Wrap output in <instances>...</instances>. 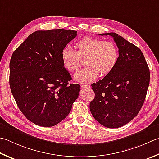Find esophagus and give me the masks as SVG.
<instances>
[{
  "mask_svg": "<svg viewBox=\"0 0 159 159\" xmlns=\"http://www.w3.org/2000/svg\"><path fill=\"white\" fill-rule=\"evenodd\" d=\"M81 88L83 89H86V88H89L90 85H81Z\"/></svg>",
  "mask_w": 159,
  "mask_h": 159,
  "instance_id": "34e87169",
  "label": "esophagus"
}]
</instances>
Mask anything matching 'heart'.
<instances>
[{
  "instance_id": "heart-1",
  "label": "heart",
  "mask_w": 159,
  "mask_h": 159,
  "mask_svg": "<svg viewBox=\"0 0 159 159\" xmlns=\"http://www.w3.org/2000/svg\"><path fill=\"white\" fill-rule=\"evenodd\" d=\"M76 51L70 46L62 49L61 58L64 67L67 70L74 71L80 65V58H85L84 63L87 66L75 74L77 81L88 83L101 76H105L111 73L119 61V53L116 45L113 42L84 37L75 43Z\"/></svg>"
}]
</instances>
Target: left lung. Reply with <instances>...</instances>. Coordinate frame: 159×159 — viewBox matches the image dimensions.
<instances>
[{
    "instance_id": "left-lung-1",
    "label": "left lung",
    "mask_w": 159,
    "mask_h": 159,
    "mask_svg": "<svg viewBox=\"0 0 159 159\" xmlns=\"http://www.w3.org/2000/svg\"><path fill=\"white\" fill-rule=\"evenodd\" d=\"M111 36L119 48V57L113 71L92 84L95 97L89 104L92 116L108 128H118L139 112L150 84V70L141 49L116 33Z\"/></svg>"
}]
</instances>
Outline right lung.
<instances>
[{"label": "right lung", "mask_w": 159, "mask_h": 159, "mask_svg": "<svg viewBox=\"0 0 159 159\" xmlns=\"http://www.w3.org/2000/svg\"><path fill=\"white\" fill-rule=\"evenodd\" d=\"M63 29L36 31L14 52L9 63V85L18 108L37 125H57L70 112L80 86L61 58L62 49L76 36Z\"/></svg>", "instance_id": "1"}]
</instances>
